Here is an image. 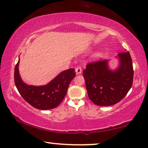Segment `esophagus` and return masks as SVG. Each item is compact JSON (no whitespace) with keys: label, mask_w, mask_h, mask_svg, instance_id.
I'll list each match as a JSON object with an SVG mask.
<instances>
[{"label":"esophagus","mask_w":148,"mask_h":148,"mask_svg":"<svg viewBox=\"0 0 148 148\" xmlns=\"http://www.w3.org/2000/svg\"><path fill=\"white\" fill-rule=\"evenodd\" d=\"M75 72H76V74H80L81 73H82V68H81L80 67H76V68H75Z\"/></svg>","instance_id":"1"}]
</instances>
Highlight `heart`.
Wrapping results in <instances>:
<instances>
[{
  "label": "heart",
  "instance_id": "1",
  "mask_svg": "<svg viewBox=\"0 0 148 148\" xmlns=\"http://www.w3.org/2000/svg\"><path fill=\"white\" fill-rule=\"evenodd\" d=\"M101 56V52H99V53H97L95 54V58H99V57H100V56Z\"/></svg>",
  "mask_w": 148,
  "mask_h": 148
}]
</instances>
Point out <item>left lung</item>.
Instances as JSON below:
<instances>
[{
  "label": "left lung",
  "mask_w": 148,
  "mask_h": 148,
  "mask_svg": "<svg viewBox=\"0 0 148 148\" xmlns=\"http://www.w3.org/2000/svg\"><path fill=\"white\" fill-rule=\"evenodd\" d=\"M119 66L112 70L109 60H101L87 64L83 71L89 99L99 106L117 103L132 88L134 78L132 60L128 51L116 56Z\"/></svg>",
  "instance_id": "left-lung-1"
}]
</instances>
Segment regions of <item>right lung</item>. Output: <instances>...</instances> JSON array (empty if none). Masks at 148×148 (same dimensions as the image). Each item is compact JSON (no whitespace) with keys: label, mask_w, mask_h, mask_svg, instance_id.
Returning <instances> with one entry per match:
<instances>
[{"label":"right lung","mask_w":148,"mask_h":148,"mask_svg":"<svg viewBox=\"0 0 148 148\" xmlns=\"http://www.w3.org/2000/svg\"><path fill=\"white\" fill-rule=\"evenodd\" d=\"M18 65L19 58L14 68V83L16 88L29 105L40 110L52 109L57 107L63 101L70 83L76 76L74 68H70L62 72L46 85H28L21 78Z\"/></svg>","instance_id":"right-lung-1"}]
</instances>
